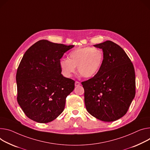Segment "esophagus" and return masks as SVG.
<instances>
[{"label":"esophagus","mask_w":150,"mask_h":150,"mask_svg":"<svg viewBox=\"0 0 150 150\" xmlns=\"http://www.w3.org/2000/svg\"><path fill=\"white\" fill-rule=\"evenodd\" d=\"M80 85H81V83H80L79 82H78V81H75V86L76 87H78V86H80Z\"/></svg>","instance_id":"obj_1"}]
</instances>
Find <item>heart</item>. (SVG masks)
Returning a JSON list of instances; mask_svg holds the SVG:
<instances>
[{
  "mask_svg": "<svg viewBox=\"0 0 150 150\" xmlns=\"http://www.w3.org/2000/svg\"><path fill=\"white\" fill-rule=\"evenodd\" d=\"M104 60L102 50L86 47L76 48L69 54V59H62L60 66L62 74L66 77H71L76 72L84 78H90L99 72Z\"/></svg>",
  "mask_w": 150,
  "mask_h": 150,
  "instance_id": "1",
  "label": "heart"
}]
</instances>
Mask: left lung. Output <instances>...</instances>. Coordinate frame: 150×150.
<instances>
[{
	"label": "left lung",
	"instance_id": "left-lung-1",
	"mask_svg": "<svg viewBox=\"0 0 150 150\" xmlns=\"http://www.w3.org/2000/svg\"><path fill=\"white\" fill-rule=\"evenodd\" d=\"M94 46L102 49L104 60L98 74L81 83L85 105L94 117L114 121L126 114L134 98V67L123 49L111 40Z\"/></svg>",
	"mask_w": 150,
	"mask_h": 150
}]
</instances>
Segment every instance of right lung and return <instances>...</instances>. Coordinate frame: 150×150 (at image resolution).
Masks as SVG:
<instances>
[{"label": "right lung", "mask_w": 150, "mask_h": 150, "mask_svg": "<svg viewBox=\"0 0 150 150\" xmlns=\"http://www.w3.org/2000/svg\"><path fill=\"white\" fill-rule=\"evenodd\" d=\"M74 47L40 40L24 53L16 75L17 101L30 119L47 123L63 111L75 81L62 75L60 61Z\"/></svg>", "instance_id": "obj_1"}]
</instances>
